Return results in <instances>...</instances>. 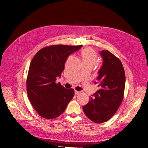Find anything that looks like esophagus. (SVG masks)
Returning a JSON list of instances; mask_svg holds the SVG:
<instances>
[{
    "instance_id": "obj_1",
    "label": "esophagus",
    "mask_w": 148,
    "mask_h": 148,
    "mask_svg": "<svg viewBox=\"0 0 148 148\" xmlns=\"http://www.w3.org/2000/svg\"><path fill=\"white\" fill-rule=\"evenodd\" d=\"M74 92H75V95H78L80 93L79 91H76V90H75Z\"/></svg>"
}]
</instances>
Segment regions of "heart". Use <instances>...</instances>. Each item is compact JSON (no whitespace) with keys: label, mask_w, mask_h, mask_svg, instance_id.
Returning <instances> with one entry per match:
<instances>
[{"label":"heart","mask_w":148,"mask_h":148,"mask_svg":"<svg viewBox=\"0 0 148 148\" xmlns=\"http://www.w3.org/2000/svg\"><path fill=\"white\" fill-rule=\"evenodd\" d=\"M81 57L83 64L89 66L92 68L96 64L97 62V54L95 51L91 48H87L84 50L81 53Z\"/></svg>","instance_id":"b5f03b06"}]
</instances>
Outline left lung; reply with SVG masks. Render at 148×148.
Returning a JSON list of instances; mask_svg holds the SVG:
<instances>
[{
	"label": "left lung",
	"mask_w": 148,
	"mask_h": 148,
	"mask_svg": "<svg viewBox=\"0 0 148 148\" xmlns=\"http://www.w3.org/2000/svg\"><path fill=\"white\" fill-rule=\"evenodd\" d=\"M99 54L103 62L94 83L100 89L82 107L86 115L97 123L108 121L115 114L122 101L125 85V71L119 59L108 50Z\"/></svg>",
	"instance_id": "1"
}]
</instances>
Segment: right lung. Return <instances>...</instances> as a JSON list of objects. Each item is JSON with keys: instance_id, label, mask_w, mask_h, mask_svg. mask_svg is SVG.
<instances>
[{"instance_id": "obj_1", "label": "right lung", "mask_w": 148, "mask_h": 148, "mask_svg": "<svg viewBox=\"0 0 148 148\" xmlns=\"http://www.w3.org/2000/svg\"><path fill=\"white\" fill-rule=\"evenodd\" d=\"M82 46H47L33 57L26 81L27 92L32 106L41 117L51 119L59 116L73 99L74 90L65 88L56 80L64 71L68 56Z\"/></svg>"}]
</instances>
